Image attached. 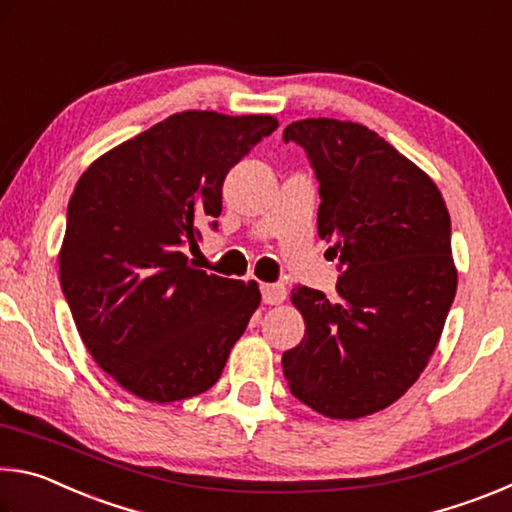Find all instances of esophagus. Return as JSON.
I'll list each match as a JSON object with an SVG mask.
<instances>
[{"label":"esophagus","mask_w":512,"mask_h":512,"mask_svg":"<svg viewBox=\"0 0 512 512\" xmlns=\"http://www.w3.org/2000/svg\"><path fill=\"white\" fill-rule=\"evenodd\" d=\"M262 300L266 305H280L287 300V289L284 284H262Z\"/></svg>","instance_id":"34e87169"}]
</instances>
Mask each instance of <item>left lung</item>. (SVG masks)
<instances>
[{"label":"left lung","mask_w":512,"mask_h":512,"mask_svg":"<svg viewBox=\"0 0 512 512\" xmlns=\"http://www.w3.org/2000/svg\"><path fill=\"white\" fill-rule=\"evenodd\" d=\"M282 137L309 155L318 235L343 271L334 300L291 291L305 339L282 370L309 409L357 420L400 400L436 350L458 284L452 221L427 173L366 126L300 119Z\"/></svg>","instance_id":"left-lung-1"}]
</instances>
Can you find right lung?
Instances as JSON below:
<instances>
[{
    "instance_id": "right-lung-1",
    "label": "right lung",
    "mask_w": 512,
    "mask_h": 512,
    "mask_svg": "<svg viewBox=\"0 0 512 512\" xmlns=\"http://www.w3.org/2000/svg\"><path fill=\"white\" fill-rule=\"evenodd\" d=\"M275 128L271 115L176 112L76 183L60 287L92 359L128 393L169 404L221 377L262 293L194 268L185 248L216 228L230 167Z\"/></svg>"
}]
</instances>
